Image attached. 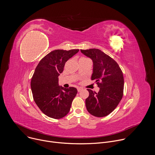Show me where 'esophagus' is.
Listing matches in <instances>:
<instances>
[{
    "label": "esophagus",
    "instance_id": "34e87169",
    "mask_svg": "<svg viewBox=\"0 0 155 155\" xmlns=\"http://www.w3.org/2000/svg\"><path fill=\"white\" fill-rule=\"evenodd\" d=\"M82 90H83L82 87H77V90H78V92H80Z\"/></svg>",
    "mask_w": 155,
    "mask_h": 155
}]
</instances>
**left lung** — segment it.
<instances>
[{
	"instance_id": "obj_1",
	"label": "left lung",
	"mask_w": 155,
	"mask_h": 155,
	"mask_svg": "<svg viewBox=\"0 0 155 155\" xmlns=\"http://www.w3.org/2000/svg\"><path fill=\"white\" fill-rule=\"evenodd\" d=\"M81 52L93 61L91 80L99 87L97 93L87 90L90 94L85 101L86 109L94 117H105L114 111L123 97V72L114 59L99 49L81 50Z\"/></svg>"
}]
</instances>
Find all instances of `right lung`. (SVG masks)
I'll use <instances>...</instances> for the list:
<instances>
[{"mask_svg":"<svg viewBox=\"0 0 155 155\" xmlns=\"http://www.w3.org/2000/svg\"><path fill=\"white\" fill-rule=\"evenodd\" d=\"M79 51L56 50L43 58L34 71L31 87L34 100L47 116L60 119L67 115L77 90L59 85L58 77L63 72L65 63Z\"/></svg>","mask_w":155,"mask_h":155,"instance_id":"right-lung-1","label":"right lung"}]
</instances>
